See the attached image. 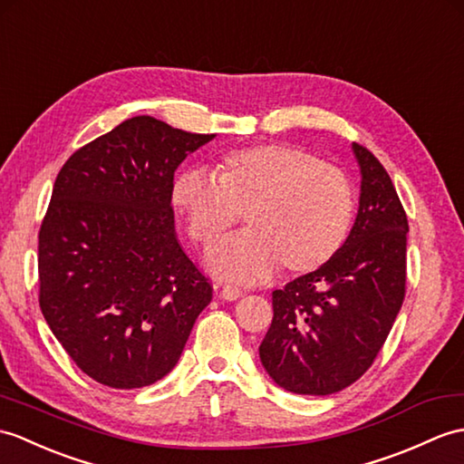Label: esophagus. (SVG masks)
<instances>
[{
  "instance_id": "1",
  "label": "esophagus",
  "mask_w": 464,
  "mask_h": 464,
  "mask_svg": "<svg viewBox=\"0 0 464 464\" xmlns=\"http://www.w3.org/2000/svg\"><path fill=\"white\" fill-rule=\"evenodd\" d=\"M241 295H243V290L239 286H233V285H225L221 290V296L225 300H237Z\"/></svg>"
}]
</instances>
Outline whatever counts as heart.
<instances>
[{
    "instance_id": "b5f03b06",
    "label": "heart",
    "mask_w": 464,
    "mask_h": 464,
    "mask_svg": "<svg viewBox=\"0 0 464 464\" xmlns=\"http://www.w3.org/2000/svg\"><path fill=\"white\" fill-rule=\"evenodd\" d=\"M171 206L189 239L209 246L243 219L249 229L208 253L219 276L256 283L283 266L310 275L332 263L352 233L355 196L343 171L290 144H256L188 168L171 183Z\"/></svg>"
}]
</instances>
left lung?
Here are the masks:
<instances>
[{
  "mask_svg": "<svg viewBox=\"0 0 464 464\" xmlns=\"http://www.w3.org/2000/svg\"><path fill=\"white\" fill-rule=\"evenodd\" d=\"M352 148L362 193L348 241L324 268L275 290V316L258 346L266 373L300 395H330L358 382L405 298V209L380 160L360 144Z\"/></svg>",
  "mask_w": 464,
  "mask_h": 464,
  "instance_id": "left-lung-1",
  "label": "left lung"
}]
</instances>
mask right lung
Wrapping results in <instances>:
<instances>
[{
    "instance_id": "1",
    "label": "right lung",
    "mask_w": 464,
    "mask_h": 464,
    "mask_svg": "<svg viewBox=\"0 0 464 464\" xmlns=\"http://www.w3.org/2000/svg\"><path fill=\"white\" fill-rule=\"evenodd\" d=\"M215 134L134 116L61 168L39 229V306L89 378L114 390L174 370L213 286L181 249L171 183Z\"/></svg>"
}]
</instances>
